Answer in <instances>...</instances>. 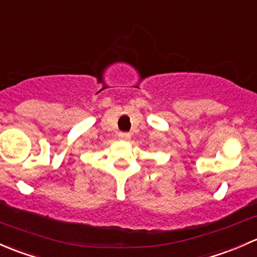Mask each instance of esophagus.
Instances as JSON below:
<instances>
[{"label": "esophagus", "mask_w": 257, "mask_h": 257, "mask_svg": "<svg viewBox=\"0 0 257 257\" xmlns=\"http://www.w3.org/2000/svg\"><path fill=\"white\" fill-rule=\"evenodd\" d=\"M118 139L122 140V141H127V140H130V134H126V132H120V134H118Z\"/></svg>", "instance_id": "1"}]
</instances>
